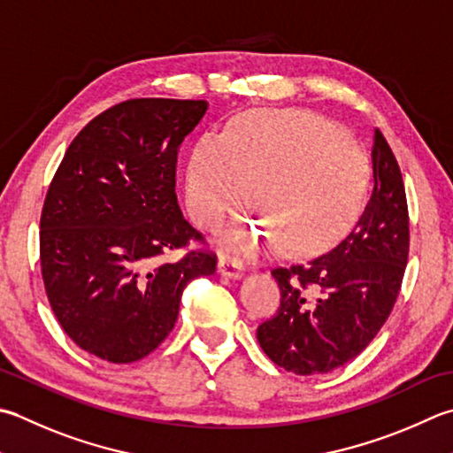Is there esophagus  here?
Wrapping results in <instances>:
<instances>
[{
	"label": "esophagus",
	"instance_id": "34e87169",
	"mask_svg": "<svg viewBox=\"0 0 453 453\" xmlns=\"http://www.w3.org/2000/svg\"><path fill=\"white\" fill-rule=\"evenodd\" d=\"M218 273L221 277H227V279H242L245 274V269L239 261L229 259V257H221L218 263Z\"/></svg>",
	"mask_w": 453,
	"mask_h": 453
}]
</instances>
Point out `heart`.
<instances>
[{
    "label": "heart",
    "mask_w": 453,
    "mask_h": 453,
    "mask_svg": "<svg viewBox=\"0 0 453 453\" xmlns=\"http://www.w3.org/2000/svg\"><path fill=\"white\" fill-rule=\"evenodd\" d=\"M369 163L359 141L332 121L303 110L239 113L224 133L194 143L184 168V194L194 224L216 229L250 198L263 218L227 229L224 247L255 253L271 229L290 253L332 243L357 216Z\"/></svg>",
    "instance_id": "obj_1"
}]
</instances>
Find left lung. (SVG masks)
<instances>
[{
    "label": "left lung",
    "instance_id": "1",
    "mask_svg": "<svg viewBox=\"0 0 453 453\" xmlns=\"http://www.w3.org/2000/svg\"><path fill=\"white\" fill-rule=\"evenodd\" d=\"M373 192L348 237L306 263L273 269L279 312L257 327L267 357L296 375L330 373L373 342L396 303L409 261L401 168L375 129Z\"/></svg>",
    "mask_w": 453,
    "mask_h": 453
}]
</instances>
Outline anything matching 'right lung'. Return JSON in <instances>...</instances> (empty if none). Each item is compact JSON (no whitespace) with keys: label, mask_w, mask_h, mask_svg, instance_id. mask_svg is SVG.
Segmentation results:
<instances>
[{"label":"right lung","mask_w":453,"mask_h":453,"mask_svg":"<svg viewBox=\"0 0 453 453\" xmlns=\"http://www.w3.org/2000/svg\"><path fill=\"white\" fill-rule=\"evenodd\" d=\"M206 100L135 97L94 118L66 149L41 214V273L58 324L78 348L133 363L163 343L184 287L218 257L176 200V157Z\"/></svg>","instance_id":"obj_1"}]
</instances>
